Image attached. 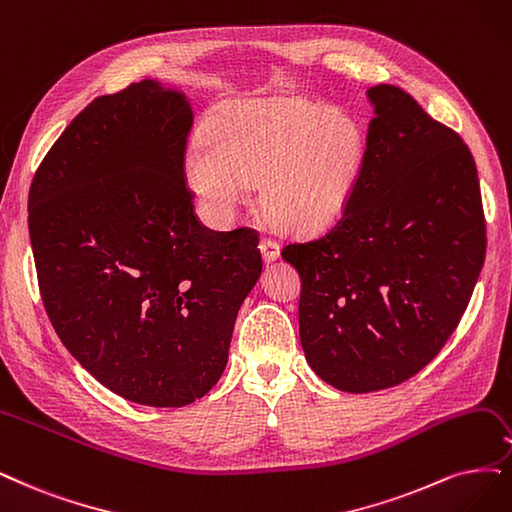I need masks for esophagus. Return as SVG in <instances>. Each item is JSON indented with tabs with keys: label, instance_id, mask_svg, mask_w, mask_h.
<instances>
[{
	"label": "esophagus",
	"instance_id": "34e87169",
	"mask_svg": "<svg viewBox=\"0 0 512 512\" xmlns=\"http://www.w3.org/2000/svg\"><path fill=\"white\" fill-rule=\"evenodd\" d=\"M259 251H261V255H263V259H266V261H276L280 257V246L272 238H261Z\"/></svg>",
	"mask_w": 512,
	"mask_h": 512
}]
</instances>
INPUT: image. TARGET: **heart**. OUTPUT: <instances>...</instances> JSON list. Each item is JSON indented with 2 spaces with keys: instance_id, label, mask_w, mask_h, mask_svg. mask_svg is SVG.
I'll list each match as a JSON object with an SVG mask.
<instances>
[{
  "instance_id": "heart-1",
  "label": "heart",
  "mask_w": 512,
  "mask_h": 512,
  "mask_svg": "<svg viewBox=\"0 0 512 512\" xmlns=\"http://www.w3.org/2000/svg\"><path fill=\"white\" fill-rule=\"evenodd\" d=\"M367 154L352 118L295 99H253L213 113L185 151V175L225 223L259 183V206L280 232L314 236L344 217Z\"/></svg>"
}]
</instances>
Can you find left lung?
Instances as JSON below:
<instances>
[{"mask_svg":"<svg viewBox=\"0 0 512 512\" xmlns=\"http://www.w3.org/2000/svg\"><path fill=\"white\" fill-rule=\"evenodd\" d=\"M367 154L344 217L282 257L301 276L299 339L344 392L399 386L456 331L485 261L468 145L405 90H367Z\"/></svg>","mask_w":512,"mask_h":512,"instance_id":"8db88e82","label":"left lung"}]
</instances>
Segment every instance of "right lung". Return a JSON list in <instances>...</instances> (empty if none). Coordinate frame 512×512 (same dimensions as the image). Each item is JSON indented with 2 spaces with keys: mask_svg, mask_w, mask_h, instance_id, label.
<instances>
[{
  "mask_svg": "<svg viewBox=\"0 0 512 512\" xmlns=\"http://www.w3.org/2000/svg\"><path fill=\"white\" fill-rule=\"evenodd\" d=\"M194 116L156 80L94 99L29 189V236L50 323L94 380L147 407H183L227 365L261 276L257 234L194 215L183 156Z\"/></svg>",
  "mask_w": 512,
  "mask_h": 512,
  "instance_id": "add662e5",
  "label": "right lung"
}]
</instances>
